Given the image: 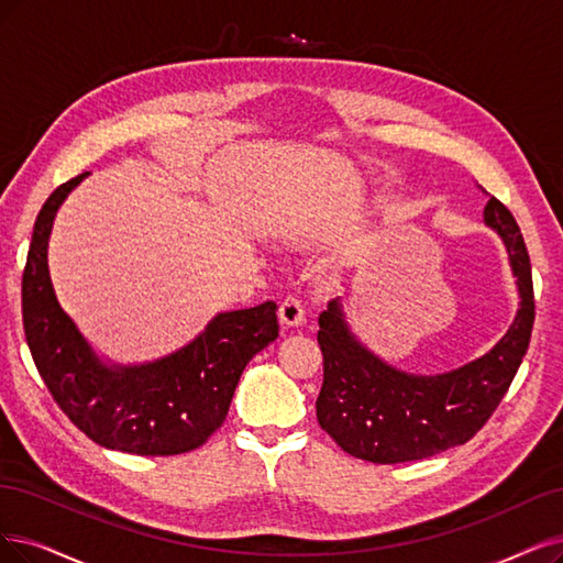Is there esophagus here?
<instances>
[{
	"instance_id": "1",
	"label": "esophagus",
	"mask_w": 563,
	"mask_h": 563,
	"mask_svg": "<svg viewBox=\"0 0 563 563\" xmlns=\"http://www.w3.org/2000/svg\"><path fill=\"white\" fill-rule=\"evenodd\" d=\"M280 322L285 327H299L303 320H306V308H303V301L299 297H287L283 303H280Z\"/></svg>"
}]
</instances>
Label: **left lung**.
Returning a JSON list of instances; mask_svg holds the SVG:
<instances>
[{
    "label": "left lung",
    "mask_w": 563,
    "mask_h": 563,
    "mask_svg": "<svg viewBox=\"0 0 563 563\" xmlns=\"http://www.w3.org/2000/svg\"><path fill=\"white\" fill-rule=\"evenodd\" d=\"M485 222L506 243L519 308L506 336L481 360L441 376H412L355 339L341 299H331L320 313L324 380L318 422L347 454L373 464L424 460L471 441L501 404L527 355L536 303L529 253L512 213L489 197Z\"/></svg>",
    "instance_id": "obj_1"
}]
</instances>
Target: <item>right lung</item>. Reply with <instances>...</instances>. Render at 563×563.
I'll use <instances>...</instances> for the list:
<instances>
[{"instance_id": "obj_1", "label": "right lung", "mask_w": 563, "mask_h": 563, "mask_svg": "<svg viewBox=\"0 0 563 563\" xmlns=\"http://www.w3.org/2000/svg\"><path fill=\"white\" fill-rule=\"evenodd\" d=\"M80 174L41 206L23 271V327L55 404L97 445L141 456L197 450L222 427L245 364L278 339L276 301L216 316L185 347L139 366L103 364L59 308L48 274L57 208Z\"/></svg>"}]
</instances>
